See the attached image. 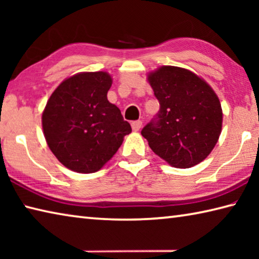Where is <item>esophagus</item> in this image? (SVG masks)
<instances>
[{
	"instance_id": "obj_1",
	"label": "esophagus",
	"mask_w": 259,
	"mask_h": 259,
	"mask_svg": "<svg viewBox=\"0 0 259 259\" xmlns=\"http://www.w3.org/2000/svg\"><path fill=\"white\" fill-rule=\"evenodd\" d=\"M142 125H143V122L140 121V120L134 121L133 123H131V126H133V130L134 131H138L140 128H142Z\"/></svg>"
}]
</instances>
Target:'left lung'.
Masks as SVG:
<instances>
[{
	"mask_svg": "<svg viewBox=\"0 0 259 259\" xmlns=\"http://www.w3.org/2000/svg\"><path fill=\"white\" fill-rule=\"evenodd\" d=\"M160 111L142 130L152 151L176 168H191L207 157L222 131L219 99L191 71L162 66L148 75Z\"/></svg>",
	"mask_w": 259,
	"mask_h": 259,
	"instance_id": "left-lung-1",
	"label": "left lung"
}]
</instances>
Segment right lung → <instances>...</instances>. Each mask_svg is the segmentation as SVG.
I'll list each match as a JSON object with an SVG mask.
<instances>
[{"mask_svg":"<svg viewBox=\"0 0 259 259\" xmlns=\"http://www.w3.org/2000/svg\"><path fill=\"white\" fill-rule=\"evenodd\" d=\"M112 78L105 72L78 73L52 93L42 114L48 146L65 166L95 172L131 133L121 111L107 100Z\"/></svg>","mask_w":259,"mask_h":259,"instance_id":"right-lung-1","label":"right lung"}]
</instances>
